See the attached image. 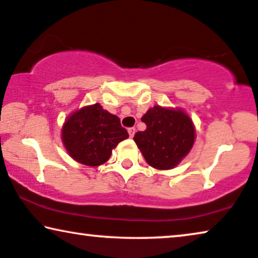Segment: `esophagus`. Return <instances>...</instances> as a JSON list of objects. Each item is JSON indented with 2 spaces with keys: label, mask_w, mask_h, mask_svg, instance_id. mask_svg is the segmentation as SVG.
<instances>
[{
  "label": "esophagus",
  "mask_w": 258,
  "mask_h": 258,
  "mask_svg": "<svg viewBox=\"0 0 258 258\" xmlns=\"http://www.w3.org/2000/svg\"><path fill=\"white\" fill-rule=\"evenodd\" d=\"M135 133H136L135 127H130V128H128V135H130V137H131V138H133Z\"/></svg>",
  "instance_id": "esophagus-1"
}]
</instances>
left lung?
<instances>
[{"mask_svg": "<svg viewBox=\"0 0 258 258\" xmlns=\"http://www.w3.org/2000/svg\"><path fill=\"white\" fill-rule=\"evenodd\" d=\"M142 121L146 123V130L137 132L133 140L154 169H173L194 146V122L183 109L154 106L143 115Z\"/></svg>", "mask_w": 258, "mask_h": 258, "instance_id": "8db88e82", "label": "left lung"}]
</instances>
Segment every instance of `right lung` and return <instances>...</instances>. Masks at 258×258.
I'll return each instance as SVG.
<instances>
[{
  "label": "right lung",
  "mask_w": 258,
  "mask_h": 258,
  "mask_svg": "<svg viewBox=\"0 0 258 258\" xmlns=\"http://www.w3.org/2000/svg\"><path fill=\"white\" fill-rule=\"evenodd\" d=\"M62 143L70 156L87 166L106 163L112 150L128 133L120 119L102 108L100 104L85 106L68 116L62 126Z\"/></svg>",
  "instance_id": "right-lung-1"
}]
</instances>
